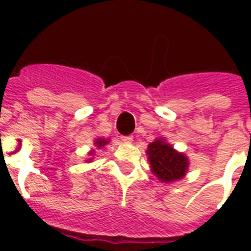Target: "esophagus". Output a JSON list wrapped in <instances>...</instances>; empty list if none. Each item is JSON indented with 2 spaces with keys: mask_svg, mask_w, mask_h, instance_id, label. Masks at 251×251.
<instances>
[{
  "mask_svg": "<svg viewBox=\"0 0 251 251\" xmlns=\"http://www.w3.org/2000/svg\"><path fill=\"white\" fill-rule=\"evenodd\" d=\"M121 139H122V142H124V143H131L134 138L131 137V135H127V137H121Z\"/></svg>",
  "mask_w": 251,
  "mask_h": 251,
  "instance_id": "1",
  "label": "esophagus"
}]
</instances>
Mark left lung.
Wrapping results in <instances>:
<instances>
[{
	"instance_id": "left-lung-1",
	"label": "left lung",
	"mask_w": 251,
	"mask_h": 251,
	"mask_svg": "<svg viewBox=\"0 0 251 251\" xmlns=\"http://www.w3.org/2000/svg\"><path fill=\"white\" fill-rule=\"evenodd\" d=\"M150 168L159 181L171 183L182 179L189 169V159L183 152H178L164 138H156L147 147Z\"/></svg>"
}]
</instances>
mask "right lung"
<instances>
[{
  "label": "right lung",
  "mask_w": 251,
  "mask_h": 251,
  "mask_svg": "<svg viewBox=\"0 0 251 251\" xmlns=\"http://www.w3.org/2000/svg\"><path fill=\"white\" fill-rule=\"evenodd\" d=\"M109 139H105V138H95V141H94V146H95V149H92L90 151V152H88V159H87L86 160V163H91V161L94 160V157H92V155H95V152H96V151H95V150L98 149V150H100V149H102V147H105L106 145H108V143H109Z\"/></svg>",
  "instance_id": "right-lung-1"
}]
</instances>
